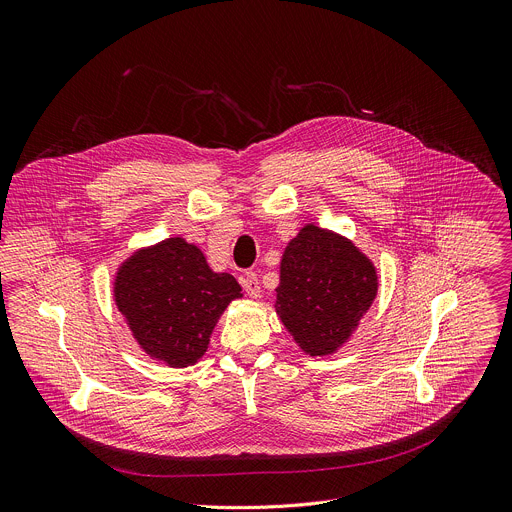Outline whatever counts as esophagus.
<instances>
[{
  "label": "esophagus",
  "instance_id": "esophagus-1",
  "mask_svg": "<svg viewBox=\"0 0 512 512\" xmlns=\"http://www.w3.org/2000/svg\"><path fill=\"white\" fill-rule=\"evenodd\" d=\"M242 286H244V290H246V294L250 296V298H258L260 296V282H258V276L254 274V272H246L244 276H242Z\"/></svg>",
  "mask_w": 512,
  "mask_h": 512
}]
</instances>
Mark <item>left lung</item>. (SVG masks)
<instances>
[{"mask_svg": "<svg viewBox=\"0 0 512 512\" xmlns=\"http://www.w3.org/2000/svg\"><path fill=\"white\" fill-rule=\"evenodd\" d=\"M375 264L349 238L306 224L280 260L274 311L309 357L337 353L377 296Z\"/></svg>", "mask_w": 512, "mask_h": 512, "instance_id": "obj_1", "label": "left lung"}]
</instances>
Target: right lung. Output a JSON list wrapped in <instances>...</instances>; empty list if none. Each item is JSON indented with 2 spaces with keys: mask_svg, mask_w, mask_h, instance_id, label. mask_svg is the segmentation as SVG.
<instances>
[{
  "mask_svg": "<svg viewBox=\"0 0 512 512\" xmlns=\"http://www.w3.org/2000/svg\"><path fill=\"white\" fill-rule=\"evenodd\" d=\"M236 298H242L238 280L214 272L199 246L181 236L135 250L113 280V300L139 349L175 369L206 355L220 317Z\"/></svg>",
  "mask_w": 512,
  "mask_h": 512,
  "instance_id": "add662e5",
  "label": "right lung"
}]
</instances>
